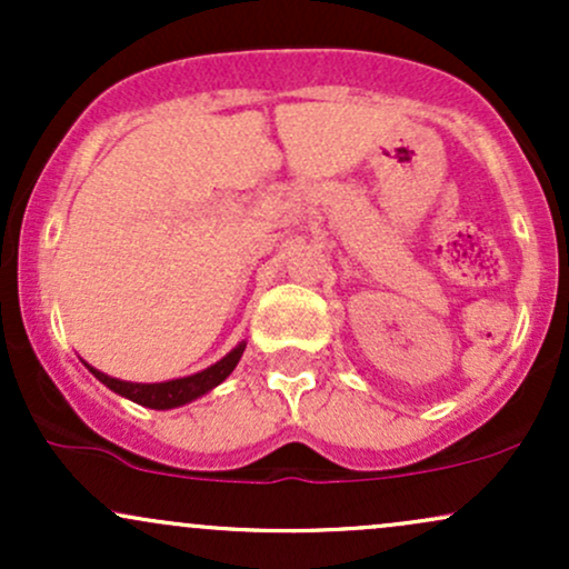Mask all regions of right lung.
<instances>
[{
    "mask_svg": "<svg viewBox=\"0 0 569 569\" xmlns=\"http://www.w3.org/2000/svg\"><path fill=\"white\" fill-rule=\"evenodd\" d=\"M243 350H246V342L234 345L221 361L211 363V367L198 371V375L179 377V380H166V382H126V380H117V377L103 375V371L90 367V363L84 361L82 363L88 367V371L98 382H103L109 390H114L117 396L128 398V401L141 403V407L147 409H176V407H184L189 401H194V398L211 393L217 385L224 382L234 371V367H238Z\"/></svg>",
    "mask_w": 569,
    "mask_h": 569,
    "instance_id": "obj_1",
    "label": "right lung"
}]
</instances>
